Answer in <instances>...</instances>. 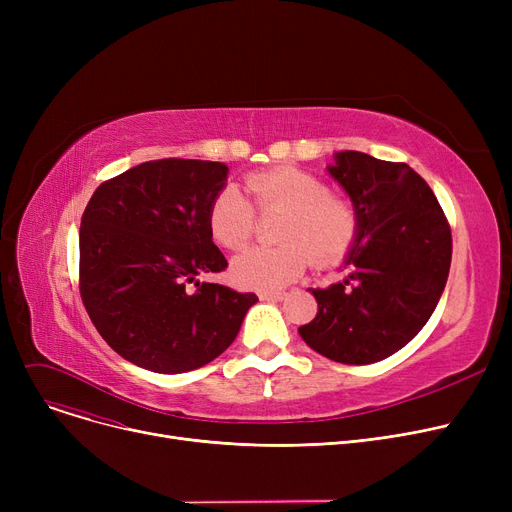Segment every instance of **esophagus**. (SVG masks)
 <instances>
[{"instance_id":"34e87169","label":"esophagus","mask_w":512,"mask_h":512,"mask_svg":"<svg viewBox=\"0 0 512 512\" xmlns=\"http://www.w3.org/2000/svg\"><path fill=\"white\" fill-rule=\"evenodd\" d=\"M259 299L261 301H284L286 292H261Z\"/></svg>"}]
</instances>
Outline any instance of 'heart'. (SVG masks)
<instances>
[{"instance_id":"heart-1","label":"heart","mask_w":512,"mask_h":512,"mask_svg":"<svg viewBox=\"0 0 512 512\" xmlns=\"http://www.w3.org/2000/svg\"><path fill=\"white\" fill-rule=\"evenodd\" d=\"M247 191L259 213L284 211L278 247H253L232 261L236 284L274 292L307 270L309 259L328 267L340 263L355 247L359 218L346 199L332 195L330 186L299 168H272L247 176ZM211 236L222 247L238 251L255 232V211L234 184L213 197L207 213Z\"/></svg>"}]
</instances>
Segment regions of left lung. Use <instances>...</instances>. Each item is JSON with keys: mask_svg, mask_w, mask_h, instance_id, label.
Returning <instances> with one entry per match:
<instances>
[{"mask_svg": "<svg viewBox=\"0 0 512 512\" xmlns=\"http://www.w3.org/2000/svg\"><path fill=\"white\" fill-rule=\"evenodd\" d=\"M328 172L353 201L359 236L344 259L348 276L311 288L317 315L299 334L336 363L369 365L400 351L432 317L450 270V226L407 164L340 151Z\"/></svg>", "mask_w": 512, "mask_h": 512, "instance_id": "8db88e82", "label": "left lung"}]
</instances>
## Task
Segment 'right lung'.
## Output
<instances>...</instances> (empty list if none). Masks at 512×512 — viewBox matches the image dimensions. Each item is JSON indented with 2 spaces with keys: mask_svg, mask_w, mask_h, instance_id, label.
<instances>
[{
  "mask_svg": "<svg viewBox=\"0 0 512 512\" xmlns=\"http://www.w3.org/2000/svg\"><path fill=\"white\" fill-rule=\"evenodd\" d=\"M226 180L220 161L170 157L134 166L93 193L80 222V297L122 359L155 373L199 369L234 342L259 301L199 282L228 265L207 222Z\"/></svg>",
  "mask_w": 512,
  "mask_h": 512,
  "instance_id": "add662e5",
  "label": "right lung"
}]
</instances>
